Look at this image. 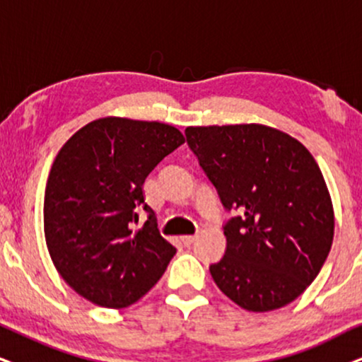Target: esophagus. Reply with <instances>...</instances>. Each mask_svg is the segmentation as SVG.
Listing matches in <instances>:
<instances>
[{"label": "esophagus", "mask_w": 362, "mask_h": 362, "mask_svg": "<svg viewBox=\"0 0 362 362\" xmlns=\"http://www.w3.org/2000/svg\"><path fill=\"white\" fill-rule=\"evenodd\" d=\"M197 239H199V235H184V237H182V242H184V245L189 247V245L194 244Z\"/></svg>", "instance_id": "34e87169"}]
</instances>
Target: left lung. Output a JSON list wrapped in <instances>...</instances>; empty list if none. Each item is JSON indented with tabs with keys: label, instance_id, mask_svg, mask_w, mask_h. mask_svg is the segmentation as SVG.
<instances>
[{
	"label": "left lung",
	"instance_id": "1",
	"mask_svg": "<svg viewBox=\"0 0 362 362\" xmlns=\"http://www.w3.org/2000/svg\"><path fill=\"white\" fill-rule=\"evenodd\" d=\"M187 144L226 210L217 287L242 309L267 313L317 277L334 237L331 195L309 150L272 127H187Z\"/></svg>",
	"mask_w": 362,
	"mask_h": 362
}]
</instances>
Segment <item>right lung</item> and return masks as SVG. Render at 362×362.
Masks as SVG:
<instances>
[{
    "label": "right lung",
    "mask_w": 362,
    "mask_h": 362,
    "mask_svg": "<svg viewBox=\"0 0 362 362\" xmlns=\"http://www.w3.org/2000/svg\"><path fill=\"white\" fill-rule=\"evenodd\" d=\"M184 141L165 123L107 117L58 152L45 190V239L59 276L90 303L128 308L165 272L177 249L160 235L144 182ZM139 206L148 212L144 226Z\"/></svg>",
    "instance_id": "add662e5"
}]
</instances>
